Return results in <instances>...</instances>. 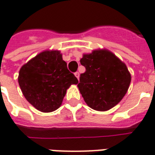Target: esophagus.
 Segmentation results:
<instances>
[{
    "label": "esophagus",
    "instance_id": "esophagus-1",
    "mask_svg": "<svg viewBox=\"0 0 155 155\" xmlns=\"http://www.w3.org/2000/svg\"><path fill=\"white\" fill-rule=\"evenodd\" d=\"M74 75H75V77H76L77 78L79 79V77H80V74H79L78 72H76V73L74 74Z\"/></svg>",
    "mask_w": 155,
    "mask_h": 155
}]
</instances>
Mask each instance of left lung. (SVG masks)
<instances>
[{"label": "left lung", "mask_w": 155, "mask_h": 155, "mask_svg": "<svg viewBox=\"0 0 155 155\" xmlns=\"http://www.w3.org/2000/svg\"><path fill=\"white\" fill-rule=\"evenodd\" d=\"M86 72L78 85L81 96L91 108L110 110L125 95L131 82L126 64L107 49H97L83 54L80 60Z\"/></svg>", "instance_id": "8db88e82"}]
</instances>
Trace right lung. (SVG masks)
Here are the masks:
<instances>
[{"label": "right lung", "instance_id": "1", "mask_svg": "<svg viewBox=\"0 0 155 155\" xmlns=\"http://www.w3.org/2000/svg\"><path fill=\"white\" fill-rule=\"evenodd\" d=\"M18 80L26 100L42 112L58 109L67 89L78 82L58 50H46L30 60L21 67Z\"/></svg>", "mask_w": 155, "mask_h": 155}]
</instances>
